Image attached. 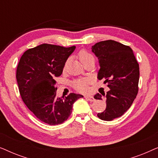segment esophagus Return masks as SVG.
<instances>
[{
	"label": "esophagus",
	"mask_w": 158,
	"mask_h": 158,
	"mask_svg": "<svg viewBox=\"0 0 158 158\" xmlns=\"http://www.w3.org/2000/svg\"><path fill=\"white\" fill-rule=\"evenodd\" d=\"M85 98L86 99H88V100L90 101H95L94 98L92 96H88V95H86V96H85Z\"/></svg>",
	"instance_id": "34e87169"
}]
</instances>
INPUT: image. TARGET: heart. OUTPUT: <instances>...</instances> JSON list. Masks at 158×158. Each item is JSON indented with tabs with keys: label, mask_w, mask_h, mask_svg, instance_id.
<instances>
[{
	"label": "heart",
	"mask_w": 158,
	"mask_h": 158,
	"mask_svg": "<svg viewBox=\"0 0 158 158\" xmlns=\"http://www.w3.org/2000/svg\"><path fill=\"white\" fill-rule=\"evenodd\" d=\"M80 61L82 63L84 64L86 62L90 61V60H94V57L91 54L88 52V51L83 49L79 52L78 55H77ZM88 83V79H80L77 80L73 82V87L77 90L80 91H85L87 90V84Z\"/></svg>",
	"instance_id": "1"
}]
</instances>
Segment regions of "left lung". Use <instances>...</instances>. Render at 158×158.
I'll list each match as a JSON object with an SVG mask.
<instances>
[{
  "label": "left lung",
  "instance_id": "8db88e82",
  "mask_svg": "<svg viewBox=\"0 0 158 158\" xmlns=\"http://www.w3.org/2000/svg\"><path fill=\"white\" fill-rule=\"evenodd\" d=\"M98 59L100 70L98 79L104 80L110 90L106 94H96L95 99L105 98L106 108L97 114L103 121L120 117L132 104L139 88V67L132 49L114 40H106L92 46Z\"/></svg>",
  "mask_w": 158,
  "mask_h": 158
}]
</instances>
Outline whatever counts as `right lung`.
Here are the masks:
<instances>
[{
  "instance_id": "right-lung-1",
  "label": "right lung",
  "mask_w": 158,
  "mask_h": 158,
  "mask_svg": "<svg viewBox=\"0 0 158 158\" xmlns=\"http://www.w3.org/2000/svg\"><path fill=\"white\" fill-rule=\"evenodd\" d=\"M75 49L42 44L28 49L19 60L16 80L21 98L36 118L47 124L63 123L71 114L75 101L83 97L73 93L63 98L56 96L55 77L61 75Z\"/></svg>"
}]
</instances>
